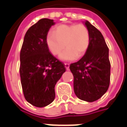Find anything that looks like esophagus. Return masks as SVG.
I'll list each match as a JSON object with an SVG mask.
<instances>
[{
    "label": "esophagus",
    "mask_w": 127,
    "mask_h": 127,
    "mask_svg": "<svg viewBox=\"0 0 127 127\" xmlns=\"http://www.w3.org/2000/svg\"><path fill=\"white\" fill-rule=\"evenodd\" d=\"M65 67H66V70H69V63H64Z\"/></svg>",
    "instance_id": "esophagus-1"
}]
</instances>
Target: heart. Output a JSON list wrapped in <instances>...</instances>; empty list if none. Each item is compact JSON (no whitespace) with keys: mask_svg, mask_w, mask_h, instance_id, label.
I'll list each match as a JSON object with an SVG mask.
<instances>
[{"mask_svg":"<svg viewBox=\"0 0 127 127\" xmlns=\"http://www.w3.org/2000/svg\"><path fill=\"white\" fill-rule=\"evenodd\" d=\"M90 41L89 31L83 24H60L54 31L48 32L46 36L47 47L53 55H59L66 47L60 56V59L64 61L82 57L88 49Z\"/></svg>","mask_w":127,"mask_h":127,"instance_id":"heart-1","label":"heart"}]
</instances>
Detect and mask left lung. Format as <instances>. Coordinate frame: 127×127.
I'll return each mask as SVG.
<instances>
[{"mask_svg": "<svg viewBox=\"0 0 127 127\" xmlns=\"http://www.w3.org/2000/svg\"><path fill=\"white\" fill-rule=\"evenodd\" d=\"M91 41L84 56L70 64L75 95L83 101L93 102L100 98L109 88L110 62L109 48L103 36L89 22H85Z\"/></svg>", "mask_w": 127, "mask_h": 127, "instance_id": "left-lung-1", "label": "left lung"}]
</instances>
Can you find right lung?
Wrapping results in <instances>:
<instances>
[{
	"label": "right lung",
	"instance_id": "right-lung-1",
	"mask_svg": "<svg viewBox=\"0 0 127 127\" xmlns=\"http://www.w3.org/2000/svg\"><path fill=\"white\" fill-rule=\"evenodd\" d=\"M54 24L53 20L41 19L27 31L21 48L20 74L24 96L38 107L54 100L56 84L66 71L64 64L50 53L46 43Z\"/></svg>",
	"mask_w": 127,
	"mask_h": 127
}]
</instances>
